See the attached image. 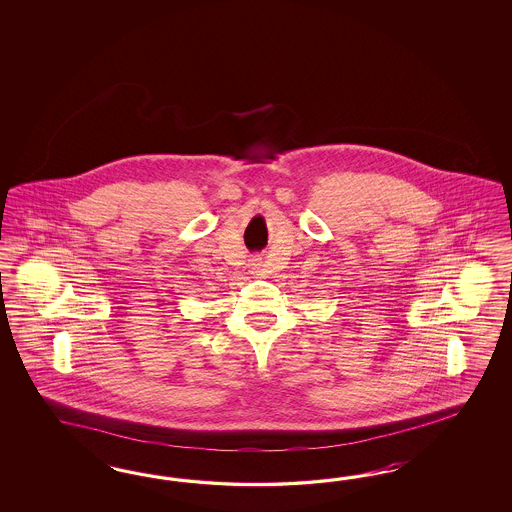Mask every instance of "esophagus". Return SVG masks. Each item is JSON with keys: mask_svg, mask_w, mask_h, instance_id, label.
Here are the masks:
<instances>
[{"mask_svg": "<svg viewBox=\"0 0 512 512\" xmlns=\"http://www.w3.org/2000/svg\"><path fill=\"white\" fill-rule=\"evenodd\" d=\"M249 266H251V272H253V274H261V272H263V261H261V257H253V259L249 261Z\"/></svg>", "mask_w": 512, "mask_h": 512, "instance_id": "1", "label": "esophagus"}]
</instances>
